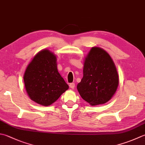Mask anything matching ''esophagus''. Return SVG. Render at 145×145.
Returning <instances> with one entry per match:
<instances>
[{
	"instance_id": "1",
	"label": "esophagus",
	"mask_w": 145,
	"mask_h": 145,
	"mask_svg": "<svg viewBox=\"0 0 145 145\" xmlns=\"http://www.w3.org/2000/svg\"><path fill=\"white\" fill-rule=\"evenodd\" d=\"M69 86H70V87L71 88V89H73L75 88V84L74 83H71V84H70Z\"/></svg>"
}]
</instances>
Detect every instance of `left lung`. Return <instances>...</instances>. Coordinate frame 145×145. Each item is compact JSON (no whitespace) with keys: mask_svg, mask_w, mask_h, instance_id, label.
<instances>
[{"mask_svg":"<svg viewBox=\"0 0 145 145\" xmlns=\"http://www.w3.org/2000/svg\"><path fill=\"white\" fill-rule=\"evenodd\" d=\"M84 76L77 90L91 106L108 102L115 93L119 76L114 61L104 50L92 47L85 58Z\"/></svg>","mask_w":145,"mask_h":145,"instance_id":"8db88e82","label":"left lung"}]
</instances>
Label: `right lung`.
I'll use <instances>...</instances> for the list:
<instances>
[{
	"label": "right lung",
	"mask_w": 145,
	"mask_h": 145,
	"mask_svg": "<svg viewBox=\"0 0 145 145\" xmlns=\"http://www.w3.org/2000/svg\"><path fill=\"white\" fill-rule=\"evenodd\" d=\"M23 78L30 99L44 106L55 103L69 88L58 72L56 56L48 50L36 54L27 65Z\"/></svg>",
	"instance_id": "add662e5"
}]
</instances>
